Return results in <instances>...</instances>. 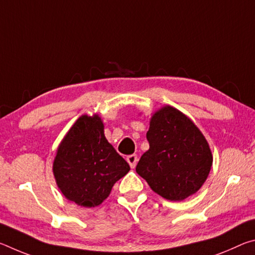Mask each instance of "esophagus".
<instances>
[{"mask_svg": "<svg viewBox=\"0 0 255 255\" xmlns=\"http://www.w3.org/2000/svg\"><path fill=\"white\" fill-rule=\"evenodd\" d=\"M126 159H127V162H128L129 165H130L131 169H133V167L136 166V164H137V162H138V157H137L136 154L128 155Z\"/></svg>", "mask_w": 255, "mask_h": 255, "instance_id": "esophagus-1", "label": "esophagus"}]
</instances>
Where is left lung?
<instances>
[{
    "label": "left lung",
    "mask_w": 255,
    "mask_h": 255,
    "mask_svg": "<svg viewBox=\"0 0 255 255\" xmlns=\"http://www.w3.org/2000/svg\"><path fill=\"white\" fill-rule=\"evenodd\" d=\"M146 138L149 149L141 155L136 172L153 191L172 201L196 193L213 164L209 145L196 125L166 106L150 119Z\"/></svg>",
    "instance_id": "1"
}]
</instances>
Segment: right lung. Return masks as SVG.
<instances>
[{
	"mask_svg": "<svg viewBox=\"0 0 255 255\" xmlns=\"http://www.w3.org/2000/svg\"><path fill=\"white\" fill-rule=\"evenodd\" d=\"M129 170V164L108 143L97 115L77 119L60 143L53 165L63 195L90 208L107 199L114 184Z\"/></svg>",
	"mask_w": 255,
	"mask_h": 255,
	"instance_id": "1",
	"label": "right lung"
}]
</instances>
